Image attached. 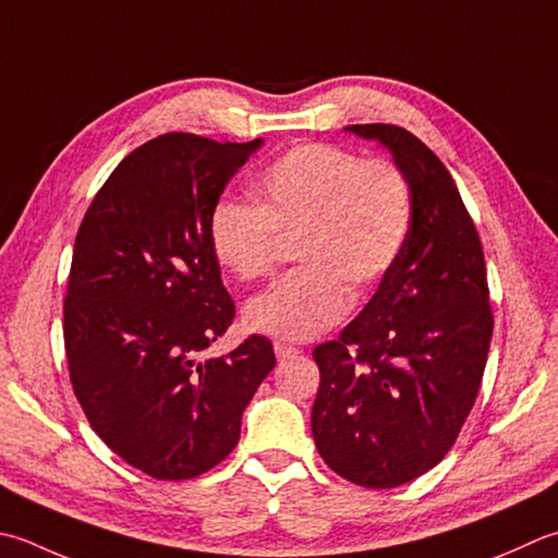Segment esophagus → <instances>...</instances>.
<instances>
[{
	"label": "esophagus",
	"mask_w": 558,
	"mask_h": 558,
	"mask_svg": "<svg viewBox=\"0 0 558 558\" xmlns=\"http://www.w3.org/2000/svg\"><path fill=\"white\" fill-rule=\"evenodd\" d=\"M272 351H276L278 360H290V357L300 353V348L292 345V343H286V341H276V343H272Z\"/></svg>",
	"instance_id": "34e87169"
}]
</instances>
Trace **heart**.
<instances>
[{
    "label": "heart",
    "instance_id": "1",
    "mask_svg": "<svg viewBox=\"0 0 558 558\" xmlns=\"http://www.w3.org/2000/svg\"><path fill=\"white\" fill-rule=\"evenodd\" d=\"M256 207L215 203L207 236L239 282L270 278L282 239H300L302 268L246 304L248 329L310 341L397 266L413 222V191L395 161L302 142L270 161L254 183Z\"/></svg>",
    "mask_w": 558,
    "mask_h": 558
}]
</instances>
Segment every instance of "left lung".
I'll return each instance as SVG.
<instances>
[{
	"label": "left lung",
	"mask_w": 558,
	"mask_h": 558,
	"mask_svg": "<svg viewBox=\"0 0 558 558\" xmlns=\"http://www.w3.org/2000/svg\"><path fill=\"white\" fill-rule=\"evenodd\" d=\"M379 140L413 191L397 266L336 341L314 348L312 435L338 476L395 488L450 452L482 387L494 312L482 239L430 147L407 128L348 125Z\"/></svg>",
	"instance_id": "8db88e82"
}]
</instances>
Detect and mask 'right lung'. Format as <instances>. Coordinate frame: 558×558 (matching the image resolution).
I'll return each mask as SVG.
<instances>
[{
    "label": "right lung",
    "instance_id": "add662e5",
    "mask_svg": "<svg viewBox=\"0 0 558 558\" xmlns=\"http://www.w3.org/2000/svg\"><path fill=\"white\" fill-rule=\"evenodd\" d=\"M260 142H145L98 189L74 239L62 326L74 397L120 460L161 482L220 464L276 367L258 333L198 360L236 312L207 220Z\"/></svg>",
    "mask_w": 558,
    "mask_h": 558
}]
</instances>
